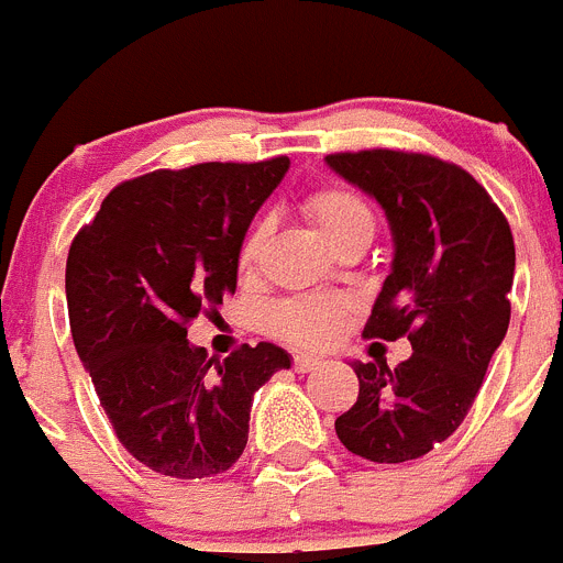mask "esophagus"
<instances>
[{
	"instance_id": "34e87169",
	"label": "esophagus",
	"mask_w": 563,
	"mask_h": 563,
	"mask_svg": "<svg viewBox=\"0 0 563 563\" xmlns=\"http://www.w3.org/2000/svg\"><path fill=\"white\" fill-rule=\"evenodd\" d=\"M291 367L297 369V373H313V369L325 367V362L319 356H294Z\"/></svg>"
}]
</instances>
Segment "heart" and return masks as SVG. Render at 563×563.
<instances>
[{"mask_svg":"<svg viewBox=\"0 0 563 563\" xmlns=\"http://www.w3.org/2000/svg\"><path fill=\"white\" fill-rule=\"evenodd\" d=\"M302 210L331 246H336L344 235L356 230H373V210L367 201L356 190L336 185V181L308 190L302 199ZM263 244H266V227L257 224L244 238L241 252H238L241 272L257 269ZM344 313H347L344 300L333 294H300V297H288L272 308L269 333L291 344H300V347H322L339 336V331L344 328Z\"/></svg>","mask_w":563,"mask_h":563,"instance_id":"b5f03b06","label":"heart"}]
</instances>
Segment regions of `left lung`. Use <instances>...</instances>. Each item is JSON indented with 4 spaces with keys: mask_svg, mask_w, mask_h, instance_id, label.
Wrapping results in <instances>:
<instances>
[{
    "mask_svg": "<svg viewBox=\"0 0 563 563\" xmlns=\"http://www.w3.org/2000/svg\"><path fill=\"white\" fill-rule=\"evenodd\" d=\"M376 196L393 227V272L362 336H407L412 356L356 362L358 398L336 418L344 449L407 463L443 443L468 415L510 322L514 232L483 185L454 162L401 148L328 154Z\"/></svg>",
    "mask_w": 563,
    "mask_h": 563,
    "instance_id": "left-lung-1",
    "label": "left lung"
}]
</instances>
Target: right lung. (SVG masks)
<instances>
[{
    "label": "right lung",
    "mask_w": 563,
    "mask_h": 563,
    "mask_svg": "<svg viewBox=\"0 0 563 563\" xmlns=\"http://www.w3.org/2000/svg\"><path fill=\"white\" fill-rule=\"evenodd\" d=\"M286 170L288 156L151 170L120 181L69 246L75 351L123 449L156 474L232 468L252 395L291 367L272 342L241 344L224 362L187 342L190 322L235 294L246 230Z\"/></svg>",
    "instance_id": "1"
}]
</instances>
